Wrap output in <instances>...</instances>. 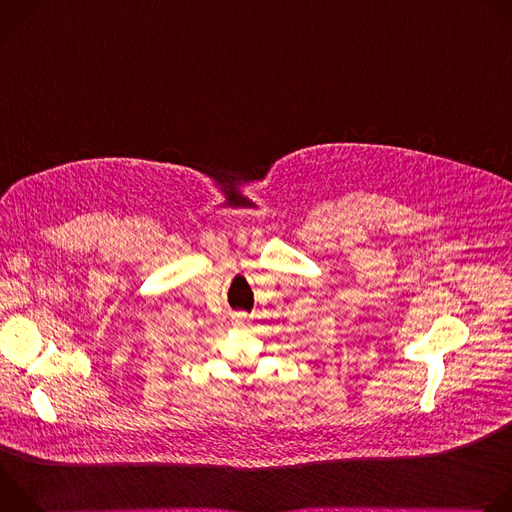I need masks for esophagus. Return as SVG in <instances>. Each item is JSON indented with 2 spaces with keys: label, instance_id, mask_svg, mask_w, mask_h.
<instances>
[{
  "label": "esophagus",
  "instance_id": "obj_1",
  "mask_svg": "<svg viewBox=\"0 0 512 512\" xmlns=\"http://www.w3.org/2000/svg\"><path fill=\"white\" fill-rule=\"evenodd\" d=\"M233 320H235V324H237V326H245V324H249V320H251V316H249V314H247V312H237V314H235V318H233Z\"/></svg>",
  "mask_w": 512,
  "mask_h": 512
}]
</instances>
